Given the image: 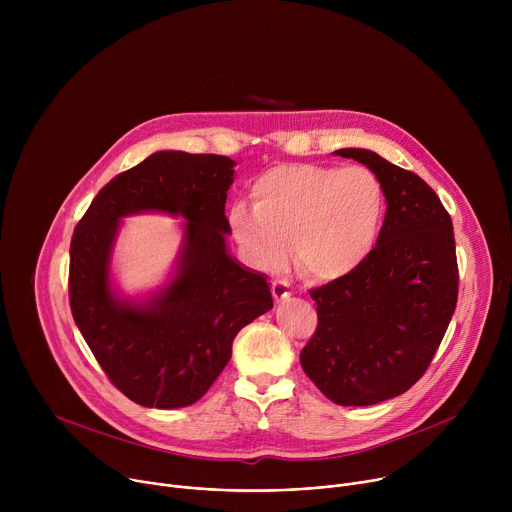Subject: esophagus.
<instances>
[{
  "instance_id": "34e87169",
  "label": "esophagus",
  "mask_w": 512,
  "mask_h": 512,
  "mask_svg": "<svg viewBox=\"0 0 512 512\" xmlns=\"http://www.w3.org/2000/svg\"><path fill=\"white\" fill-rule=\"evenodd\" d=\"M271 291H273V298H275V302H285V300H289V296H291L289 283H287L285 279H273V283H271Z\"/></svg>"
}]
</instances>
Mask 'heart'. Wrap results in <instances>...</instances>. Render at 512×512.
Instances as JSON below:
<instances>
[{
  "instance_id": "1",
  "label": "heart",
  "mask_w": 512,
  "mask_h": 512,
  "mask_svg": "<svg viewBox=\"0 0 512 512\" xmlns=\"http://www.w3.org/2000/svg\"><path fill=\"white\" fill-rule=\"evenodd\" d=\"M253 206L237 202L231 233L259 269H277L294 251L298 269L318 281L354 273L377 247L385 190L364 166L281 164L251 186Z\"/></svg>"
}]
</instances>
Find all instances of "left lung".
<instances>
[{"instance_id":"left-lung-1","label":"left lung","mask_w":512,"mask_h":512,"mask_svg":"<svg viewBox=\"0 0 512 512\" xmlns=\"http://www.w3.org/2000/svg\"><path fill=\"white\" fill-rule=\"evenodd\" d=\"M375 172L387 212L375 251L354 273L310 289L318 328L302 369L336 405L393 399L427 371L458 302L448 210L413 172L371 150L334 152Z\"/></svg>"}]
</instances>
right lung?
Returning a JSON list of instances; mask_svg holds the SVG:
<instances>
[{
  "label": "right lung",
  "instance_id": "right-lung-1",
  "mask_svg": "<svg viewBox=\"0 0 512 512\" xmlns=\"http://www.w3.org/2000/svg\"><path fill=\"white\" fill-rule=\"evenodd\" d=\"M227 156L156 152L99 190L70 241L68 300L109 381L143 407L196 403L231 360L243 326L273 308L263 273L227 251ZM180 213L185 243L175 279L141 305L117 299L108 261L127 213Z\"/></svg>",
  "mask_w": 512,
  "mask_h": 512
}]
</instances>
